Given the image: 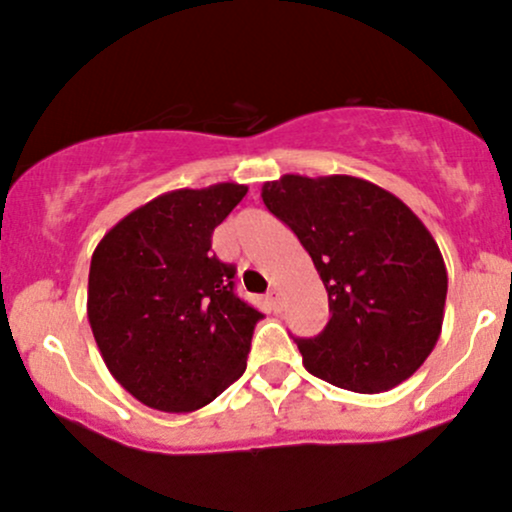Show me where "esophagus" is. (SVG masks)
Returning <instances> with one entry per match:
<instances>
[{"label":"esophagus","instance_id":"esophagus-1","mask_svg":"<svg viewBox=\"0 0 512 512\" xmlns=\"http://www.w3.org/2000/svg\"><path fill=\"white\" fill-rule=\"evenodd\" d=\"M267 297H270V301H272V306H274V309H282V292H279V289L277 287H272L270 289V294H267Z\"/></svg>","mask_w":512,"mask_h":512}]
</instances>
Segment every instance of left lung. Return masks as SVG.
<instances>
[{"label": "left lung", "mask_w": 512, "mask_h": 512, "mask_svg": "<svg viewBox=\"0 0 512 512\" xmlns=\"http://www.w3.org/2000/svg\"><path fill=\"white\" fill-rule=\"evenodd\" d=\"M262 201L294 230L328 292L324 331L294 338L304 368L363 395L410 378L437 346L449 282L422 220L385 188L341 174H284L262 186Z\"/></svg>", "instance_id": "left-lung-1"}]
</instances>
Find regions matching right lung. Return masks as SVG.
Returning <instances> with one entry per match:
<instances>
[{
	"mask_svg": "<svg viewBox=\"0 0 512 512\" xmlns=\"http://www.w3.org/2000/svg\"><path fill=\"white\" fill-rule=\"evenodd\" d=\"M247 186L179 188L132 211L90 260L88 321L102 360L142 405L193 412L245 373L262 314L235 294L213 230Z\"/></svg>",
	"mask_w": 512,
	"mask_h": 512,
	"instance_id": "1",
	"label": "right lung"
}]
</instances>
